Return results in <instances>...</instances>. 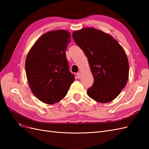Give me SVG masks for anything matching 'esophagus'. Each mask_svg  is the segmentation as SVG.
I'll use <instances>...</instances> for the list:
<instances>
[{
  "label": "esophagus",
  "mask_w": 149,
  "mask_h": 149,
  "mask_svg": "<svg viewBox=\"0 0 149 149\" xmlns=\"http://www.w3.org/2000/svg\"><path fill=\"white\" fill-rule=\"evenodd\" d=\"M76 75H77V77L78 79H79L81 78V74L80 72H79V73H78L77 74H76Z\"/></svg>",
  "instance_id": "esophagus-1"
}]
</instances>
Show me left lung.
Masks as SVG:
<instances>
[{
  "label": "left lung",
  "instance_id": "8db88e82",
  "mask_svg": "<svg viewBox=\"0 0 149 149\" xmlns=\"http://www.w3.org/2000/svg\"><path fill=\"white\" fill-rule=\"evenodd\" d=\"M73 38L88 58L94 78L88 95L101 103L113 101L129 78V61L124 49L111 35L94 28L74 31Z\"/></svg>",
  "mask_w": 149,
  "mask_h": 149
}]
</instances>
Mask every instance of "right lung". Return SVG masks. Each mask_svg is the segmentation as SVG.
<instances>
[{"mask_svg":"<svg viewBox=\"0 0 149 149\" xmlns=\"http://www.w3.org/2000/svg\"><path fill=\"white\" fill-rule=\"evenodd\" d=\"M70 41L68 31H48L37 40L26 56L29 86L34 96L44 103L53 104L61 101L74 81L65 53Z\"/></svg>","mask_w":149,"mask_h":149,"instance_id":"right-lung-1","label":"right lung"}]
</instances>
